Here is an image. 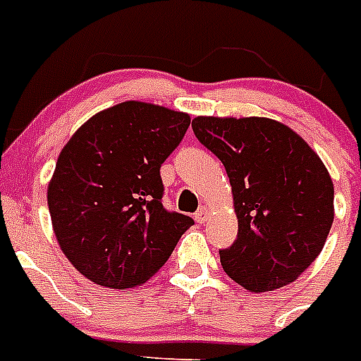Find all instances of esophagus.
<instances>
[{
  "instance_id": "34e87169",
  "label": "esophagus",
  "mask_w": 361,
  "mask_h": 361,
  "mask_svg": "<svg viewBox=\"0 0 361 361\" xmlns=\"http://www.w3.org/2000/svg\"><path fill=\"white\" fill-rule=\"evenodd\" d=\"M209 216H211V207L202 206L200 209H198V213L195 215V219H196V222H198V224H204V222L209 221Z\"/></svg>"
}]
</instances>
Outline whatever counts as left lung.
Segmentation results:
<instances>
[{
	"label": "left lung",
	"instance_id": "left-lung-1",
	"mask_svg": "<svg viewBox=\"0 0 361 361\" xmlns=\"http://www.w3.org/2000/svg\"><path fill=\"white\" fill-rule=\"evenodd\" d=\"M192 131L230 178L239 231L221 250L224 272L250 293L295 282L334 222V183L317 152L265 116H196Z\"/></svg>",
	"mask_w": 361,
	"mask_h": 361
}]
</instances>
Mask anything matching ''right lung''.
Listing matches in <instances>:
<instances>
[{
    "label": "right lung",
    "mask_w": 361,
    "mask_h": 361,
    "mask_svg": "<svg viewBox=\"0 0 361 361\" xmlns=\"http://www.w3.org/2000/svg\"><path fill=\"white\" fill-rule=\"evenodd\" d=\"M189 124L187 113L130 99L90 116L64 145L49 216L63 254L90 282L142 286L195 224L161 204L159 169Z\"/></svg>",
    "instance_id": "1"
}]
</instances>
